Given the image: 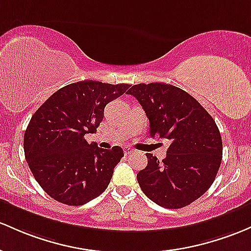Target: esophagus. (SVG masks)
I'll return each instance as SVG.
<instances>
[{"instance_id":"esophagus-1","label":"esophagus","mask_w":251,"mask_h":251,"mask_svg":"<svg viewBox=\"0 0 251 251\" xmlns=\"http://www.w3.org/2000/svg\"><path fill=\"white\" fill-rule=\"evenodd\" d=\"M133 149L130 148V147H125L124 148V152H125V155H130V153L133 152Z\"/></svg>"}]
</instances>
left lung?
<instances>
[{
	"mask_svg": "<svg viewBox=\"0 0 251 251\" xmlns=\"http://www.w3.org/2000/svg\"><path fill=\"white\" fill-rule=\"evenodd\" d=\"M127 94L139 101L150 123V136L170 140L161 162L147 153L137 174L143 193L167 208L189 205L207 191L220 167L223 143L216 121L188 93L175 85L140 83Z\"/></svg>",
	"mask_w": 251,
	"mask_h": 251,
	"instance_id": "8db88e82",
	"label": "left lung"
}]
</instances>
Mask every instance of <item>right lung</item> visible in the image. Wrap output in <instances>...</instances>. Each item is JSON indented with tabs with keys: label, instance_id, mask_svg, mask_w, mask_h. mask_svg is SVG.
Masks as SVG:
<instances>
[{
	"label": "right lung",
	"instance_id": "obj_1",
	"mask_svg": "<svg viewBox=\"0 0 251 251\" xmlns=\"http://www.w3.org/2000/svg\"><path fill=\"white\" fill-rule=\"evenodd\" d=\"M128 88L125 83L76 82L57 90L32 115L24 136L25 157L37 182L54 200L79 206L108 187L123 149L88 144L84 134L94 133L106 104Z\"/></svg>",
	"mask_w": 251,
	"mask_h": 251
}]
</instances>
